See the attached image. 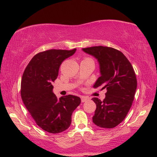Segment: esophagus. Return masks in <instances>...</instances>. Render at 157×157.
Returning <instances> with one entry per match:
<instances>
[{"mask_svg":"<svg viewBox=\"0 0 157 157\" xmlns=\"http://www.w3.org/2000/svg\"><path fill=\"white\" fill-rule=\"evenodd\" d=\"M88 99L89 98L88 97H86V96H82V97H81V100H82V102H84L86 101H87Z\"/></svg>","mask_w":157,"mask_h":157,"instance_id":"obj_1","label":"esophagus"}]
</instances>
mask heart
<instances>
[{
  "mask_svg": "<svg viewBox=\"0 0 157 157\" xmlns=\"http://www.w3.org/2000/svg\"><path fill=\"white\" fill-rule=\"evenodd\" d=\"M86 59H88V58H86Z\"/></svg>",
  "mask_w": 157,
  "mask_h": 157,
  "instance_id": "b5f03b06",
  "label": "heart"
}]
</instances>
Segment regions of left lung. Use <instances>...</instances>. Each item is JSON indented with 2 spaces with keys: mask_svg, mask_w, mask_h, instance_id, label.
<instances>
[{
  "mask_svg": "<svg viewBox=\"0 0 157 157\" xmlns=\"http://www.w3.org/2000/svg\"><path fill=\"white\" fill-rule=\"evenodd\" d=\"M82 51L98 60L101 76L94 88L106 89L105 98H93L96 105L92 121L102 128H113L121 123L132 105L137 79L131 63L123 53L107 46H92Z\"/></svg>",
  "mask_w": 157,
  "mask_h": 157,
  "instance_id": "left-lung-1",
  "label": "left lung"
}]
</instances>
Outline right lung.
I'll return each mask as SVG.
<instances>
[{
	"label": "right lung",
	"instance_id": "obj_1",
	"mask_svg": "<svg viewBox=\"0 0 157 157\" xmlns=\"http://www.w3.org/2000/svg\"><path fill=\"white\" fill-rule=\"evenodd\" d=\"M71 51L51 49L36 54L28 63L22 76L21 99L40 128L58 134L71 125L73 111L81 103L78 96L67 95L59 99L52 92V82L57 78L62 62L72 56Z\"/></svg>",
	"mask_w": 157,
	"mask_h": 157
}]
</instances>
